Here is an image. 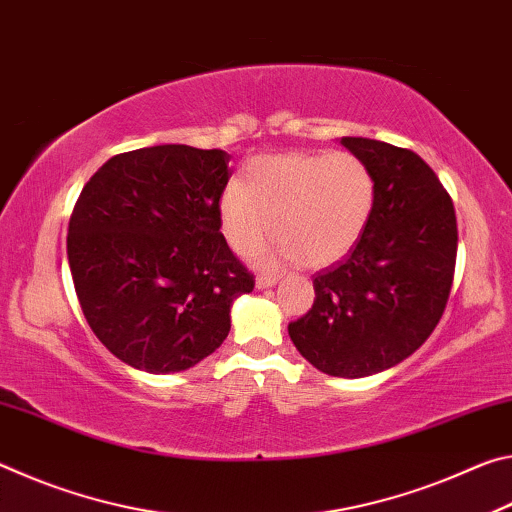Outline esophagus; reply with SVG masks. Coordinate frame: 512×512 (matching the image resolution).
<instances>
[{"mask_svg":"<svg viewBox=\"0 0 512 512\" xmlns=\"http://www.w3.org/2000/svg\"><path fill=\"white\" fill-rule=\"evenodd\" d=\"M275 284H277V277L275 275H268V273L257 275V280H255V287L257 289H271V287H275Z\"/></svg>","mask_w":512,"mask_h":512,"instance_id":"34e87169","label":"esophagus"}]
</instances>
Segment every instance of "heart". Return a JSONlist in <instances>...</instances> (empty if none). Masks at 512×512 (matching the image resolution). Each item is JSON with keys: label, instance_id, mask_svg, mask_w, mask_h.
<instances>
[{"label": "heart", "instance_id": "b5f03b06", "mask_svg": "<svg viewBox=\"0 0 512 512\" xmlns=\"http://www.w3.org/2000/svg\"><path fill=\"white\" fill-rule=\"evenodd\" d=\"M375 210V178L352 153H282L257 158L244 185L221 196V230L232 250L255 255L273 237L282 255L325 268L359 244Z\"/></svg>", "mask_w": 512, "mask_h": 512}]
</instances>
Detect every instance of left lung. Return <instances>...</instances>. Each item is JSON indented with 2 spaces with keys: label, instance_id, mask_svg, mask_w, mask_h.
I'll return each mask as SVG.
<instances>
[{
  "label": "left lung",
  "instance_id": "obj_1",
  "mask_svg": "<svg viewBox=\"0 0 512 512\" xmlns=\"http://www.w3.org/2000/svg\"><path fill=\"white\" fill-rule=\"evenodd\" d=\"M341 144L375 178V210L352 253L316 275L314 307L289 336L320 372L357 379L402 363L436 329L458 230L452 198L418 153L368 137Z\"/></svg>",
  "mask_w": 512,
  "mask_h": 512
}]
</instances>
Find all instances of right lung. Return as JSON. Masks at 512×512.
I'll return each instance as SVG.
<instances>
[{
  "label": "right lung",
  "instance_id": "right-lung-1",
  "mask_svg": "<svg viewBox=\"0 0 512 512\" xmlns=\"http://www.w3.org/2000/svg\"><path fill=\"white\" fill-rule=\"evenodd\" d=\"M230 155L187 144L119 153L69 219L67 259L85 320L128 366H196L230 332L232 302L255 287L221 235Z\"/></svg>",
  "mask_w": 512,
  "mask_h": 512
}]
</instances>
